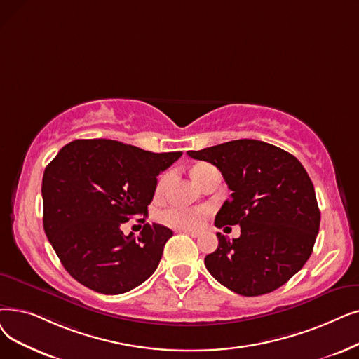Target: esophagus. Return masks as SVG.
Segmentation results:
<instances>
[{
    "label": "esophagus",
    "mask_w": 359,
    "mask_h": 359,
    "mask_svg": "<svg viewBox=\"0 0 359 359\" xmlns=\"http://www.w3.org/2000/svg\"><path fill=\"white\" fill-rule=\"evenodd\" d=\"M183 233H186V235H189V236H192V238H198L201 233L199 231H195V230H184Z\"/></svg>",
    "instance_id": "obj_1"
}]
</instances>
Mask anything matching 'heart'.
<instances>
[{"mask_svg": "<svg viewBox=\"0 0 359 359\" xmlns=\"http://www.w3.org/2000/svg\"><path fill=\"white\" fill-rule=\"evenodd\" d=\"M210 168H212V167L205 163L196 164L192 168V177L195 179V182L198 183L199 179L202 177V175L207 173ZM171 177H173V171H165L164 175H161V177L157 183V192H163L167 188ZM161 220L165 224L173 226V227L195 229L202 222V211H199V210H167L161 214Z\"/></svg>", "mask_w": 359, "mask_h": 359, "instance_id": "b5f03b06", "label": "heart"}]
</instances>
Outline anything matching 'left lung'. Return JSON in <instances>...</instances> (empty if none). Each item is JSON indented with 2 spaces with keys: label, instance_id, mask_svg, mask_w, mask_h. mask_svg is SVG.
Segmentation results:
<instances>
[{
  "label": "left lung",
  "instance_id": "left-lung-1",
  "mask_svg": "<svg viewBox=\"0 0 359 359\" xmlns=\"http://www.w3.org/2000/svg\"><path fill=\"white\" fill-rule=\"evenodd\" d=\"M191 158L214 164L231 191L215 227L241 226V236L217 233L205 257L210 274L242 296L270 293L298 273L313 254L320 229L314 184L292 154L255 139H238Z\"/></svg>",
  "mask_w": 359,
  "mask_h": 359
}]
</instances>
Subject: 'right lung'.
Wrapping results in <instances>:
<instances>
[{
	"label": "right lung",
	"instance_id": "1",
	"mask_svg": "<svg viewBox=\"0 0 359 359\" xmlns=\"http://www.w3.org/2000/svg\"><path fill=\"white\" fill-rule=\"evenodd\" d=\"M180 155L111 139H77L60 149L42 177L43 230L73 278L95 292L120 294L157 270L173 231L145 223L135 239L120 226L148 212L157 176Z\"/></svg>",
	"mask_w": 359,
	"mask_h": 359
}]
</instances>
